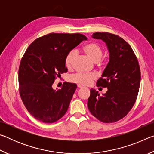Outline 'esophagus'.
I'll return each mask as SVG.
<instances>
[{
  "instance_id": "esophagus-1",
  "label": "esophagus",
  "mask_w": 154,
  "mask_h": 154,
  "mask_svg": "<svg viewBox=\"0 0 154 154\" xmlns=\"http://www.w3.org/2000/svg\"><path fill=\"white\" fill-rule=\"evenodd\" d=\"M77 87L79 88H84V86H83V85H77Z\"/></svg>"
}]
</instances>
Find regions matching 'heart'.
<instances>
[{
	"instance_id": "obj_1",
	"label": "heart",
	"mask_w": 154,
	"mask_h": 154,
	"mask_svg": "<svg viewBox=\"0 0 154 154\" xmlns=\"http://www.w3.org/2000/svg\"><path fill=\"white\" fill-rule=\"evenodd\" d=\"M83 51L94 62H98L103 58V52L102 48L97 43L91 42L85 44L83 48ZM76 54L72 50L66 54L64 60L65 66L67 69H71L73 64ZM96 79V75L93 73H83L79 72L71 77V81L79 85H90Z\"/></svg>"
}]
</instances>
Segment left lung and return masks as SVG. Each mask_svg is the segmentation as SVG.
<instances>
[{"instance_id": "8db88e82", "label": "left lung", "mask_w": 154, "mask_h": 154, "mask_svg": "<svg viewBox=\"0 0 154 154\" xmlns=\"http://www.w3.org/2000/svg\"><path fill=\"white\" fill-rule=\"evenodd\" d=\"M92 37L103 41L108 49L109 61L96 82L107 91L100 96L91 89L88 106L98 120L113 123L126 116L136 101L140 81L139 62L131 47L119 36L95 32Z\"/></svg>"}]
</instances>
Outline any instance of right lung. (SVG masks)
Segmentation results:
<instances>
[{"label": "right lung", "instance_id": "right-lung-1", "mask_svg": "<svg viewBox=\"0 0 154 154\" xmlns=\"http://www.w3.org/2000/svg\"><path fill=\"white\" fill-rule=\"evenodd\" d=\"M82 34L50 33L30 44L19 68L20 94L23 103L35 119L54 123L64 116L77 85L64 82L60 90H54L56 77L67 72L66 54L82 41Z\"/></svg>", "mask_w": 154, "mask_h": 154}]
</instances>
